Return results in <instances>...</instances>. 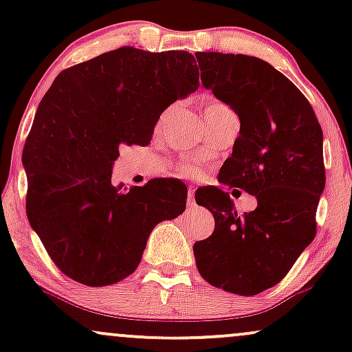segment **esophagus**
<instances>
[{
	"instance_id": "esophagus-1",
	"label": "esophagus",
	"mask_w": 352,
	"mask_h": 352,
	"mask_svg": "<svg viewBox=\"0 0 352 352\" xmlns=\"http://www.w3.org/2000/svg\"><path fill=\"white\" fill-rule=\"evenodd\" d=\"M187 205H188V207H193V205H195V187H188Z\"/></svg>"
}]
</instances>
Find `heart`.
<instances>
[{
	"instance_id": "obj_1",
	"label": "heart",
	"mask_w": 352,
	"mask_h": 352,
	"mask_svg": "<svg viewBox=\"0 0 352 352\" xmlns=\"http://www.w3.org/2000/svg\"><path fill=\"white\" fill-rule=\"evenodd\" d=\"M228 109L230 107L225 106V104L218 102V100H212V102H208L207 106H205V109H204V119L215 116V114H218V112H221V111H228ZM187 172H192V168L188 167Z\"/></svg>"
}]
</instances>
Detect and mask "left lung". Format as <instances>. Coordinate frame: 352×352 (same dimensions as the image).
<instances>
[{
	"instance_id": "left-lung-1",
	"label": "left lung",
	"mask_w": 352,
	"mask_h": 352,
	"mask_svg": "<svg viewBox=\"0 0 352 352\" xmlns=\"http://www.w3.org/2000/svg\"><path fill=\"white\" fill-rule=\"evenodd\" d=\"M195 56L204 87L240 119V135L218 180L254 195L258 205L238 215L228 192L208 187L199 199L195 193L197 204L213 213L215 230L193 245V254L210 285L254 296L280 283L316 235L326 184L322 131L300 89L266 60Z\"/></svg>"
}]
</instances>
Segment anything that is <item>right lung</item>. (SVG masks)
Masks as SVG:
<instances>
[{
	"label": "right lung",
	"instance_id": "obj_1",
	"mask_svg": "<svg viewBox=\"0 0 352 352\" xmlns=\"http://www.w3.org/2000/svg\"><path fill=\"white\" fill-rule=\"evenodd\" d=\"M199 87L187 51L119 47L63 71L46 92L23 151L26 213L58 268L86 286L135 272L155 225L182 215L187 187L153 179L112 184L119 147L147 145L162 112Z\"/></svg>",
	"mask_w": 352,
	"mask_h": 352
}]
</instances>
